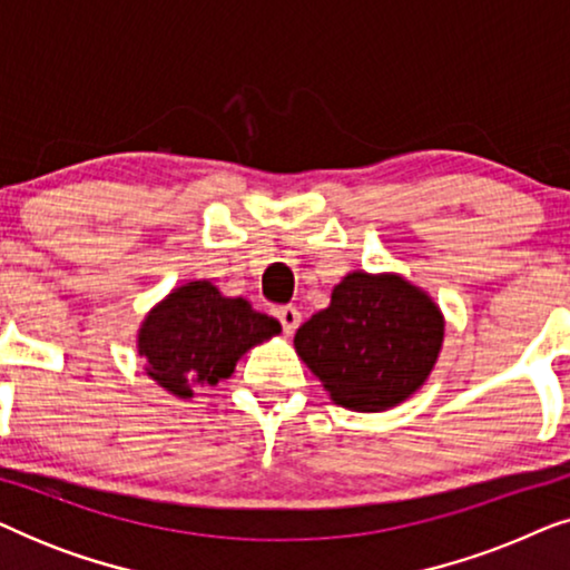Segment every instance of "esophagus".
Wrapping results in <instances>:
<instances>
[{
    "mask_svg": "<svg viewBox=\"0 0 570 570\" xmlns=\"http://www.w3.org/2000/svg\"><path fill=\"white\" fill-rule=\"evenodd\" d=\"M277 318H279V324H283V332L293 334L301 324V311L295 306H283V308H277Z\"/></svg>",
    "mask_w": 570,
    "mask_h": 570,
    "instance_id": "1",
    "label": "esophagus"
}]
</instances>
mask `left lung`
<instances>
[{
  "label": "left lung",
  "instance_id": "1",
  "mask_svg": "<svg viewBox=\"0 0 570 570\" xmlns=\"http://www.w3.org/2000/svg\"><path fill=\"white\" fill-rule=\"evenodd\" d=\"M431 295L386 272H350L332 303L295 332V353L342 407L381 412L410 400L443 345Z\"/></svg>",
  "mask_w": 570,
  "mask_h": 570
}]
</instances>
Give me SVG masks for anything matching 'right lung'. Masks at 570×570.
<instances>
[{"instance_id": "1", "label": "right lung", "mask_w": 570, "mask_h": 570, "mask_svg": "<svg viewBox=\"0 0 570 570\" xmlns=\"http://www.w3.org/2000/svg\"><path fill=\"white\" fill-rule=\"evenodd\" d=\"M275 334L277 318L254 311L246 298H225L209 279H194L145 316L137 350L147 376L189 400L197 386L228 379L240 355Z\"/></svg>"}]
</instances>
